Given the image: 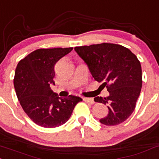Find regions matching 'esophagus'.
<instances>
[{
  "mask_svg": "<svg viewBox=\"0 0 159 159\" xmlns=\"http://www.w3.org/2000/svg\"><path fill=\"white\" fill-rule=\"evenodd\" d=\"M84 100L86 102H88L89 104H93L94 101L92 98H84Z\"/></svg>",
  "mask_w": 159,
  "mask_h": 159,
  "instance_id": "34e87169",
  "label": "esophagus"
}]
</instances>
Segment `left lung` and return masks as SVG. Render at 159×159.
Returning <instances> with one entry per match:
<instances>
[{
    "label": "left lung",
    "mask_w": 159,
    "mask_h": 159,
    "mask_svg": "<svg viewBox=\"0 0 159 159\" xmlns=\"http://www.w3.org/2000/svg\"><path fill=\"white\" fill-rule=\"evenodd\" d=\"M75 50L94 79L109 93L104 98H94L109 109V114L99 120L100 123L113 126L126 121L135 109L142 88V69L137 57L129 49L115 43L75 47Z\"/></svg>",
    "instance_id": "left-lung-1"
}]
</instances>
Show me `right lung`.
Returning a JSON list of instances; mask_svg holds the SVG:
<instances>
[{"mask_svg":"<svg viewBox=\"0 0 159 159\" xmlns=\"http://www.w3.org/2000/svg\"><path fill=\"white\" fill-rule=\"evenodd\" d=\"M72 48L38 49L19 62L13 80L17 97L27 116L39 126L53 128L65 124L82 99L59 97L50 88L54 84V66Z\"/></svg>","mask_w":159,"mask_h":159,"instance_id":"obj_1","label":"right lung"}]
</instances>
